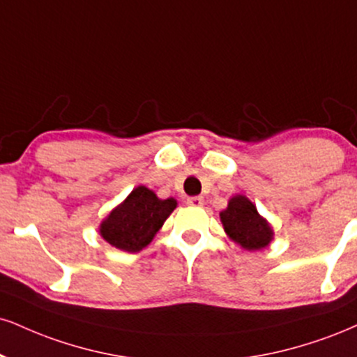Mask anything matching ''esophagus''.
<instances>
[{"instance_id": "obj_1", "label": "esophagus", "mask_w": 357, "mask_h": 357, "mask_svg": "<svg viewBox=\"0 0 357 357\" xmlns=\"http://www.w3.org/2000/svg\"><path fill=\"white\" fill-rule=\"evenodd\" d=\"M186 203L190 206H195V208H197V206L204 204V199H203V196H192V197H188Z\"/></svg>"}]
</instances>
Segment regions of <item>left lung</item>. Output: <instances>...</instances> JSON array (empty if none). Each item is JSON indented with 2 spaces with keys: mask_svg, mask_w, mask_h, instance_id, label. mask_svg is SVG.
<instances>
[{
  "mask_svg": "<svg viewBox=\"0 0 357 357\" xmlns=\"http://www.w3.org/2000/svg\"><path fill=\"white\" fill-rule=\"evenodd\" d=\"M220 218L231 241L238 243L243 249L257 251L273 241V227L246 196L231 197L227 208L220 213Z\"/></svg>",
  "mask_w": 357,
  "mask_h": 357,
  "instance_id": "left-lung-1",
  "label": "left lung"
}]
</instances>
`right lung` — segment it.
I'll list each match as a JSON object with an SVG mask.
<instances>
[{"label": "right lung", "instance_id": "right-lung-1", "mask_svg": "<svg viewBox=\"0 0 357 357\" xmlns=\"http://www.w3.org/2000/svg\"><path fill=\"white\" fill-rule=\"evenodd\" d=\"M176 206L173 197L160 199L154 191L137 186L102 220L100 234L121 251L139 252L153 241Z\"/></svg>", "mask_w": 357, "mask_h": 357}]
</instances>
